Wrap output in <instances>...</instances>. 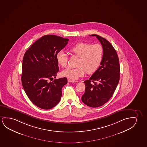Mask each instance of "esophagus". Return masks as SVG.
<instances>
[{
	"label": "esophagus",
	"instance_id": "esophagus-1",
	"mask_svg": "<svg viewBox=\"0 0 147 147\" xmlns=\"http://www.w3.org/2000/svg\"><path fill=\"white\" fill-rule=\"evenodd\" d=\"M67 81H68V83H70V82H73V83H76L77 82V81H75V80H71V79H68L67 80Z\"/></svg>",
	"mask_w": 147,
	"mask_h": 147
}]
</instances>
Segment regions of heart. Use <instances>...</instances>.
<instances>
[{"label":"heart","instance_id":"obj_1","mask_svg":"<svg viewBox=\"0 0 147 147\" xmlns=\"http://www.w3.org/2000/svg\"><path fill=\"white\" fill-rule=\"evenodd\" d=\"M69 51L72 55L79 57L77 64L78 67L66 68L62 72L63 76L71 80H77L83 77L85 72L88 74L95 72L103 58V48L98 44L78 42L71 47ZM56 60L59 65L63 67L67 64V56L63 51L58 52Z\"/></svg>","mask_w":147,"mask_h":147}]
</instances>
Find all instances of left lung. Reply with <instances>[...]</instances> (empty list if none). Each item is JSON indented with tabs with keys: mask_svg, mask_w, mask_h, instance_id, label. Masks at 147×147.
Masks as SVG:
<instances>
[{
	"mask_svg": "<svg viewBox=\"0 0 147 147\" xmlns=\"http://www.w3.org/2000/svg\"><path fill=\"white\" fill-rule=\"evenodd\" d=\"M103 48L101 65L90 79L84 82L86 88L82 97L84 103L92 107L107 102L114 94L120 80V65L117 53L110 42L96 34Z\"/></svg>",
	"mask_w": 147,
	"mask_h": 147,
	"instance_id": "1",
	"label": "left lung"
}]
</instances>
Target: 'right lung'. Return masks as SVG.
I'll return each instance as SVG.
<instances>
[{
    "instance_id": "1",
    "label": "right lung",
    "mask_w": 147,
    "mask_h": 147,
    "mask_svg": "<svg viewBox=\"0 0 147 147\" xmlns=\"http://www.w3.org/2000/svg\"><path fill=\"white\" fill-rule=\"evenodd\" d=\"M68 39L55 35H44L26 51L22 63L21 81L27 96L37 107L49 110L57 105L62 96L66 78L55 79L59 67L56 55Z\"/></svg>"
}]
</instances>
